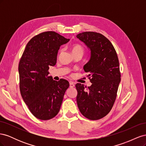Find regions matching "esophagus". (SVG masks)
<instances>
[{
    "label": "esophagus",
    "instance_id": "esophagus-1",
    "mask_svg": "<svg viewBox=\"0 0 146 146\" xmlns=\"http://www.w3.org/2000/svg\"><path fill=\"white\" fill-rule=\"evenodd\" d=\"M74 86H75V85H74V83L73 82H69V86H70V88H74Z\"/></svg>",
    "mask_w": 146,
    "mask_h": 146
}]
</instances>
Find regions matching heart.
I'll return each instance as SVG.
<instances>
[{"mask_svg": "<svg viewBox=\"0 0 146 146\" xmlns=\"http://www.w3.org/2000/svg\"><path fill=\"white\" fill-rule=\"evenodd\" d=\"M72 54H78V53H80V54H83V47L80 45V44H74L72 47Z\"/></svg>", "mask_w": 146, "mask_h": 146, "instance_id": "b5f03b06", "label": "heart"}]
</instances>
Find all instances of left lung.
Here are the masks:
<instances>
[{"label": "left lung", "instance_id": "left-lung-1", "mask_svg": "<svg viewBox=\"0 0 146 146\" xmlns=\"http://www.w3.org/2000/svg\"><path fill=\"white\" fill-rule=\"evenodd\" d=\"M77 38L90 48V58L84 66L92 85L86 90L84 85L77 83V103L80 113L90 120L104 117L115 102L121 73L116 52L103 35L93 32L79 33Z\"/></svg>", "mask_w": 146, "mask_h": 146}]
</instances>
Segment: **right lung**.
I'll list each match as a JSON object with an SVG mask.
<instances>
[{
    "mask_svg": "<svg viewBox=\"0 0 146 146\" xmlns=\"http://www.w3.org/2000/svg\"><path fill=\"white\" fill-rule=\"evenodd\" d=\"M55 32H45L27 43L19 63V88L24 102L34 116L49 120L58 113L68 81L57 82L48 76L49 66L56 64L60 46L68 42Z\"/></svg>",
    "mask_w": 146,
    "mask_h": 146,
    "instance_id": "obj_1",
    "label": "right lung"
}]
</instances>
